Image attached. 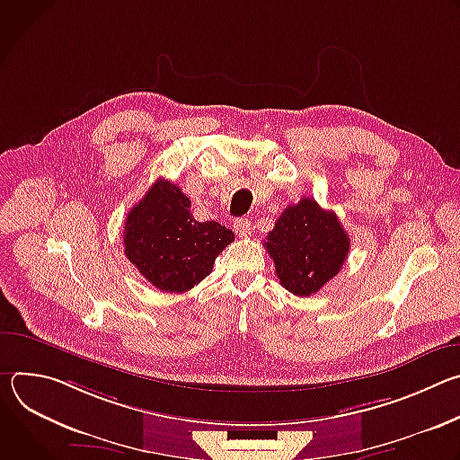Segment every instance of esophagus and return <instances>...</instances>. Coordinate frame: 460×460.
Segmentation results:
<instances>
[{"mask_svg":"<svg viewBox=\"0 0 460 460\" xmlns=\"http://www.w3.org/2000/svg\"><path fill=\"white\" fill-rule=\"evenodd\" d=\"M234 233L240 236V238H245V236H249L251 234V229H252V226H251V222L247 220V218H238V220H234Z\"/></svg>","mask_w":460,"mask_h":460,"instance_id":"esophagus-1","label":"esophagus"}]
</instances>
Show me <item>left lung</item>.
Returning a JSON list of instances; mask_svg holds the SVG:
<instances>
[{
    "label": "left lung",
    "mask_w": 460,
    "mask_h": 460,
    "mask_svg": "<svg viewBox=\"0 0 460 460\" xmlns=\"http://www.w3.org/2000/svg\"><path fill=\"white\" fill-rule=\"evenodd\" d=\"M349 236L333 211L313 199L286 208L264 247L275 261L280 284L296 296H309L339 275L349 254Z\"/></svg>",
    "instance_id": "obj_1"
}]
</instances>
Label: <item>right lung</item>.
Wrapping results in <instances>:
<instances>
[{"mask_svg":"<svg viewBox=\"0 0 460 460\" xmlns=\"http://www.w3.org/2000/svg\"><path fill=\"white\" fill-rule=\"evenodd\" d=\"M233 240L234 233L218 222H196L190 200L164 178L128 211L123 229L125 256L165 293H185L202 282Z\"/></svg>","mask_w":460,"mask_h":460,"instance_id":"right-lung-1","label":"right lung"}]
</instances>
